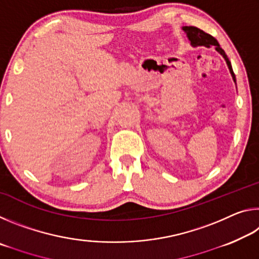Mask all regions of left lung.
I'll use <instances>...</instances> for the list:
<instances>
[{
  "mask_svg": "<svg viewBox=\"0 0 259 259\" xmlns=\"http://www.w3.org/2000/svg\"><path fill=\"white\" fill-rule=\"evenodd\" d=\"M183 29L185 30L186 34H187L188 40L191 41V43L194 47L195 46H205V47L214 46V48H216V50L225 58L226 63H227V66H229L230 72L232 74V76H233V80L235 82V75H234L233 69H232V66H231V61L229 60V58H227L225 51L222 49L216 38H214L213 36H211V35H210V34L203 32L202 29H200L198 27H194V26H184Z\"/></svg>",
  "mask_w": 259,
  "mask_h": 259,
  "instance_id": "obj_1",
  "label": "left lung"
}]
</instances>
